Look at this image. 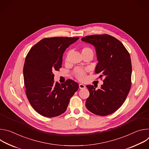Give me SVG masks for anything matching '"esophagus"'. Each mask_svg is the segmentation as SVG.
<instances>
[{
    "instance_id": "obj_1",
    "label": "esophagus",
    "mask_w": 149,
    "mask_h": 149,
    "mask_svg": "<svg viewBox=\"0 0 149 149\" xmlns=\"http://www.w3.org/2000/svg\"><path fill=\"white\" fill-rule=\"evenodd\" d=\"M79 88L80 89H84V88H86V86H85L84 84H79Z\"/></svg>"
}]
</instances>
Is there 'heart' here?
<instances>
[{
  "instance_id": "heart-1",
  "label": "heart",
  "mask_w": 149,
  "mask_h": 149,
  "mask_svg": "<svg viewBox=\"0 0 149 149\" xmlns=\"http://www.w3.org/2000/svg\"><path fill=\"white\" fill-rule=\"evenodd\" d=\"M82 55H86V54H91L93 55V51L91 48L88 47H84L82 49ZM68 60V54L65 56V61ZM74 74L75 77L79 81H84L85 79H86V73H87V70L86 69H83L81 68H76L74 70Z\"/></svg>"
}]
</instances>
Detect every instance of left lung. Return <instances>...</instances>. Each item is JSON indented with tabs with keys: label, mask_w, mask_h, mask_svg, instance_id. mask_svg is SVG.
<instances>
[{
	"label": "left lung",
	"mask_w": 149,
	"mask_h": 149,
	"mask_svg": "<svg viewBox=\"0 0 149 149\" xmlns=\"http://www.w3.org/2000/svg\"><path fill=\"white\" fill-rule=\"evenodd\" d=\"M93 45L98 62L95 72L104 77L101 88L86 86L90 96L86 101L87 109L94 114L107 116L117 111L125 101L132 84V62L130 54L121 42L107 35H93L82 38Z\"/></svg>",
	"instance_id": "1"
}]
</instances>
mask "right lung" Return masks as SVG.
<instances>
[{
    "mask_svg": "<svg viewBox=\"0 0 149 149\" xmlns=\"http://www.w3.org/2000/svg\"><path fill=\"white\" fill-rule=\"evenodd\" d=\"M78 37H52L40 40L28 53L24 66L26 97L34 110L46 117L64 113L70 98L78 90V84L67 79L54 82L55 71H59L65 49Z\"/></svg>",
    "mask_w": 149,
    "mask_h": 149,
    "instance_id": "right-lung-1",
    "label": "right lung"
}]
</instances>
